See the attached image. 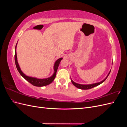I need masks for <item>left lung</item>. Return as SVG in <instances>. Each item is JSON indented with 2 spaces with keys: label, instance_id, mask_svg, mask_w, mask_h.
Segmentation results:
<instances>
[{
  "label": "left lung",
  "instance_id": "1",
  "mask_svg": "<svg viewBox=\"0 0 127 127\" xmlns=\"http://www.w3.org/2000/svg\"><path fill=\"white\" fill-rule=\"evenodd\" d=\"M110 71L108 74V75H107V76H106V77L102 81H101L100 82L92 84H88V85H83V84H79L76 83L75 82H74V81H73V80L71 79V80L72 83L73 84V85H74L75 86H76L77 88H80V89H81V90H89V89H91V88H93V87H94L95 86H98L99 85H100L101 84H102L103 82H104L105 80H106V79L107 78V77H108V76L109 75L110 73Z\"/></svg>",
  "mask_w": 127,
  "mask_h": 127
}]
</instances>
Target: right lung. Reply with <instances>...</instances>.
<instances>
[{
	"mask_svg": "<svg viewBox=\"0 0 127 127\" xmlns=\"http://www.w3.org/2000/svg\"><path fill=\"white\" fill-rule=\"evenodd\" d=\"M17 44L16 45V47H15V64H16V66L17 68V69L20 72V75L23 77L24 79H25L27 81H28L30 83H31L32 85L37 86V87H42V86H44L46 85H48L49 84H51L53 80L55 79L56 76V73L58 69V68L59 65V64L60 63L61 60L63 59V58H60L59 59H58L55 63L54 67H53V69H54V73L52 76L50 77L49 78H44V79H38L36 78L32 77H29L25 75L23 72L21 70V68L19 66L18 63L17 62V54H16V46Z\"/></svg>",
	"mask_w": 127,
	"mask_h": 127,
	"instance_id": "add662e5",
	"label": "right lung"
}]
</instances>
